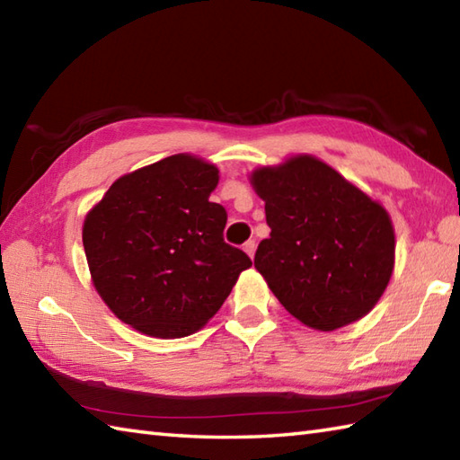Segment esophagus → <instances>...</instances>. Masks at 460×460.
Returning a JSON list of instances; mask_svg holds the SVG:
<instances>
[{
  "mask_svg": "<svg viewBox=\"0 0 460 460\" xmlns=\"http://www.w3.org/2000/svg\"><path fill=\"white\" fill-rule=\"evenodd\" d=\"M243 251H245L247 255L252 259V257H255V251H257V243L255 241H247L245 247H243Z\"/></svg>",
  "mask_w": 460,
  "mask_h": 460,
  "instance_id": "obj_1",
  "label": "esophagus"
}]
</instances>
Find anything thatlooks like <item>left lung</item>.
Returning a JSON list of instances; mask_svg holds the SVG:
<instances>
[{
	"label": "left lung",
	"mask_w": 460,
	"mask_h": 460,
	"mask_svg": "<svg viewBox=\"0 0 460 460\" xmlns=\"http://www.w3.org/2000/svg\"><path fill=\"white\" fill-rule=\"evenodd\" d=\"M270 237L255 269L302 324L332 332L364 318L395 265V231L379 201L310 154L252 170Z\"/></svg>",
	"instance_id": "1"
}]
</instances>
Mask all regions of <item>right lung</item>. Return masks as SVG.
Listing matches in <instances>:
<instances>
[{"label": "right lung", "instance_id": "add662e5", "mask_svg": "<svg viewBox=\"0 0 460 460\" xmlns=\"http://www.w3.org/2000/svg\"><path fill=\"white\" fill-rule=\"evenodd\" d=\"M219 170L175 154L116 180L86 213L91 280L124 324L154 338H183L208 324L251 267L223 241L227 211L209 201Z\"/></svg>", "mask_w": 460, "mask_h": 460}]
</instances>
